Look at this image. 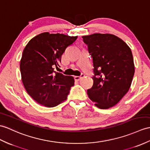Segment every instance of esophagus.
<instances>
[{
	"label": "esophagus",
	"instance_id": "1",
	"mask_svg": "<svg viewBox=\"0 0 150 150\" xmlns=\"http://www.w3.org/2000/svg\"><path fill=\"white\" fill-rule=\"evenodd\" d=\"M83 76H84V75H83V74H82L81 76H74L75 81H79L80 79H81L82 77H83Z\"/></svg>",
	"mask_w": 150,
	"mask_h": 150
}]
</instances>
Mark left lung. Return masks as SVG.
Instances as JSON below:
<instances>
[{
    "mask_svg": "<svg viewBox=\"0 0 150 150\" xmlns=\"http://www.w3.org/2000/svg\"><path fill=\"white\" fill-rule=\"evenodd\" d=\"M82 38L94 67L93 85L87 93L96 107L109 109L116 105L130 88L135 72L132 51L113 34L96 33Z\"/></svg>",
    "mask_w": 150,
    "mask_h": 150,
    "instance_id": "1",
    "label": "left lung"
}]
</instances>
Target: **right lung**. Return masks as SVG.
Returning a JSON list of instances; mask_svg holds the SVG:
<instances>
[{"label":"right lung","instance_id":"right-lung-1","mask_svg":"<svg viewBox=\"0 0 150 150\" xmlns=\"http://www.w3.org/2000/svg\"><path fill=\"white\" fill-rule=\"evenodd\" d=\"M77 36L43 33L31 39L20 61L22 80L28 94L38 103L54 107L67 99L74 78L55 71L66 48Z\"/></svg>","mask_w":150,"mask_h":150}]
</instances>
